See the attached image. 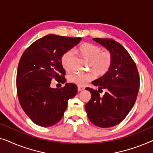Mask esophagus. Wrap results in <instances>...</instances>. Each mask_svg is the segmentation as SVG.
Segmentation results:
<instances>
[{
  "mask_svg": "<svg viewBox=\"0 0 153 153\" xmlns=\"http://www.w3.org/2000/svg\"><path fill=\"white\" fill-rule=\"evenodd\" d=\"M85 89L84 87H82V86H78V91H82L83 90Z\"/></svg>",
  "mask_w": 153,
  "mask_h": 153,
  "instance_id": "obj_1",
  "label": "esophagus"
}]
</instances>
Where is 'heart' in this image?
I'll use <instances>...</instances> for the list:
<instances>
[{"mask_svg": "<svg viewBox=\"0 0 153 153\" xmlns=\"http://www.w3.org/2000/svg\"><path fill=\"white\" fill-rule=\"evenodd\" d=\"M79 53L89 61V68L97 75L102 76L110 70L113 62V56L111 51L108 50H102L100 46L92 43L85 42L79 47ZM72 52L68 50L65 52L60 58L61 65L65 70L70 69V61L72 58ZM94 74L91 72L72 73L68 77L70 83H74L79 86H83L88 82L93 80Z\"/></svg>", "mask_w": 153, "mask_h": 153, "instance_id": "1", "label": "heart"}]
</instances>
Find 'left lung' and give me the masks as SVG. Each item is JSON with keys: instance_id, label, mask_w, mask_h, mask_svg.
I'll return each instance as SVG.
<instances>
[{"instance_id": "left-lung-1", "label": "left lung", "mask_w": 153, "mask_h": 153, "mask_svg": "<svg viewBox=\"0 0 153 153\" xmlns=\"http://www.w3.org/2000/svg\"><path fill=\"white\" fill-rule=\"evenodd\" d=\"M93 40L111 51L113 62L108 72L92 82L99 87L98 91L86 88L91 99L85 108L93 124L106 128L122 122L132 108L139 93L140 79L134 61L120 44L107 38ZM102 89L106 92L100 96Z\"/></svg>"}]
</instances>
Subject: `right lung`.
<instances>
[{
  "label": "right lung",
  "mask_w": 153,
  "mask_h": 153,
  "mask_svg": "<svg viewBox=\"0 0 153 153\" xmlns=\"http://www.w3.org/2000/svg\"><path fill=\"white\" fill-rule=\"evenodd\" d=\"M81 40V37L48 35L23 53L16 74L17 96L23 110L36 125L50 127L58 123L68 107V100L76 95L74 83H66L59 89L50 85L53 79L65 82L60 58Z\"/></svg>",
  "instance_id": "right-lung-1"
}]
</instances>
